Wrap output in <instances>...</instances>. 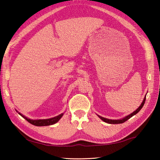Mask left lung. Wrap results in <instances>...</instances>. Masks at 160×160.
Returning <instances> with one entry per match:
<instances>
[{
  "mask_svg": "<svg viewBox=\"0 0 160 160\" xmlns=\"http://www.w3.org/2000/svg\"><path fill=\"white\" fill-rule=\"evenodd\" d=\"M145 99H146V97H145L144 99H143V101H142V102L141 105H140V106L138 108V109H137L136 110H135V112H133L132 113H131V114H129L128 116H127L126 117L123 118V119H120V120H111V119L105 118H104V117H102V116H99V117L100 118H101L103 121H104V122H106V123H111V124L123 123L125 122V121H126L127 120H128L129 118H131L132 117V116H133L134 115L136 114V113H137L138 112H140V110L142 109V107H143V105H144V104H145Z\"/></svg>",
  "mask_w": 160,
  "mask_h": 160,
  "instance_id": "obj_1",
  "label": "left lung"
}]
</instances>
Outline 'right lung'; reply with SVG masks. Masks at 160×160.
<instances>
[{"instance_id":"add662e5","label":"right lung","mask_w":160,"mask_h":160,"mask_svg":"<svg viewBox=\"0 0 160 160\" xmlns=\"http://www.w3.org/2000/svg\"><path fill=\"white\" fill-rule=\"evenodd\" d=\"M21 116L28 121L29 123H30L31 124L34 126H50V125H53V124L56 123V122L60 120V118L63 116V113H61V114L58 115L56 117L51 118H48V119H39V120H32V119H29L25 117V116H23L22 114H21L20 113H19Z\"/></svg>"}]
</instances>
